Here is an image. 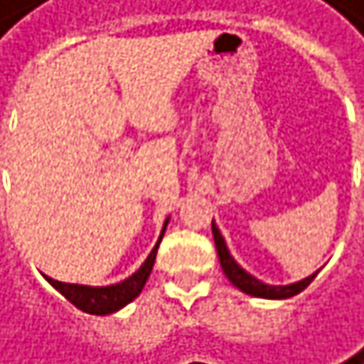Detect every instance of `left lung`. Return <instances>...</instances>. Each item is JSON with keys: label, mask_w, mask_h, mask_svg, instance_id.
<instances>
[{"label": "left lung", "mask_w": 364, "mask_h": 364, "mask_svg": "<svg viewBox=\"0 0 364 364\" xmlns=\"http://www.w3.org/2000/svg\"><path fill=\"white\" fill-rule=\"evenodd\" d=\"M213 236H215V245H217V254H219V260H221V269L223 274L228 276V280L236 287L241 289L243 293L247 295H254V297H264V299H287V297H293L297 293H301L308 284H311L315 280L317 274L308 276L295 284H287V287H271V284H264L260 280H256L254 276H250L245 269H241L239 264H236V260L230 256L228 247H225V241L223 236L219 232V228L215 225L213 221Z\"/></svg>", "instance_id": "obj_1"}]
</instances>
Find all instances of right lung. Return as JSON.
<instances>
[{"label":"right lung","mask_w":364,"mask_h":364,"mask_svg":"<svg viewBox=\"0 0 364 364\" xmlns=\"http://www.w3.org/2000/svg\"><path fill=\"white\" fill-rule=\"evenodd\" d=\"M167 223L169 219L162 225V232H160V239L156 243V247L151 250V254L147 256V260L141 264V269L136 274H132L128 280H123L119 284H112V287H84V284H67V282H58V280H51L47 278V282L60 291L75 308L84 313H90V315H110V313H117L119 308H123L125 304H130L134 297H139V293L143 291L149 274H151V267H154V260H156V252H158V245L162 241V234L167 230Z\"/></svg>","instance_id":"1"}]
</instances>
